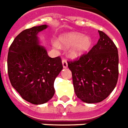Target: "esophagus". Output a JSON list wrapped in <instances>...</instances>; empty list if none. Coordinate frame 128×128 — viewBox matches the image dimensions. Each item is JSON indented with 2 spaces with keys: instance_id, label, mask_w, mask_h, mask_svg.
<instances>
[{
  "instance_id": "34e87169",
  "label": "esophagus",
  "mask_w": 128,
  "mask_h": 128,
  "mask_svg": "<svg viewBox=\"0 0 128 128\" xmlns=\"http://www.w3.org/2000/svg\"><path fill=\"white\" fill-rule=\"evenodd\" d=\"M62 66H63V68H64L68 67V63H67L66 60H62Z\"/></svg>"
}]
</instances>
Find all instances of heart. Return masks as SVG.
I'll list each match as a JSON object with an SVG mask.
<instances>
[{"label":"heart","mask_w":128,"mask_h":128,"mask_svg":"<svg viewBox=\"0 0 128 128\" xmlns=\"http://www.w3.org/2000/svg\"><path fill=\"white\" fill-rule=\"evenodd\" d=\"M92 45L90 36L81 33L68 32L60 36L54 47L69 48L68 55L72 58H76L88 52Z\"/></svg>","instance_id":"1"}]
</instances>
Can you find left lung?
Wrapping results in <instances>:
<instances>
[{
    "label": "left lung",
    "instance_id": "left-lung-1",
    "mask_svg": "<svg viewBox=\"0 0 128 128\" xmlns=\"http://www.w3.org/2000/svg\"><path fill=\"white\" fill-rule=\"evenodd\" d=\"M88 54L68 62L77 98L88 104L102 102L117 85L119 56L117 47L104 32Z\"/></svg>",
    "mask_w": 128,
    "mask_h": 128
}]
</instances>
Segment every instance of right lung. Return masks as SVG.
<instances>
[{"label":"right lung","mask_w":128,"mask_h":128,"mask_svg":"<svg viewBox=\"0 0 128 128\" xmlns=\"http://www.w3.org/2000/svg\"><path fill=\"white\" fill-rule=\"evenodd\" d=\"M47 28L45 24L22 31L8 52L11 86L22 98L33 104H42L52 99L55 79L63 68L60 58H50L45 47L40 45L38 34Z\"/></svg>","instance_id":"obj_1"}]
</instances>
